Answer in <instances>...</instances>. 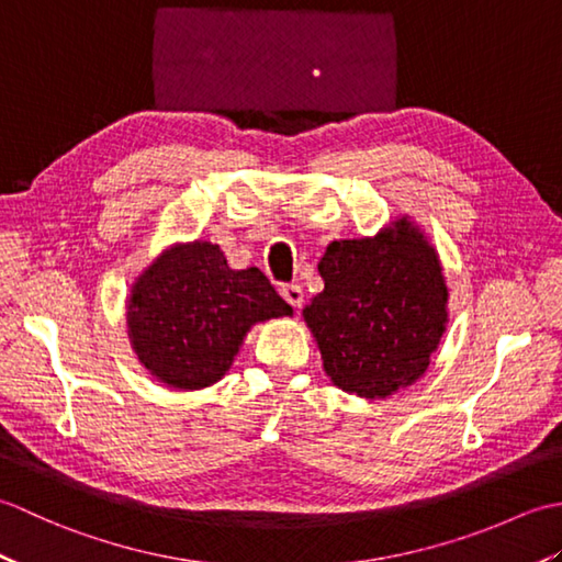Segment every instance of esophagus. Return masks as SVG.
Masks as SVG:
<instances>
[{"label": "esophagus", "mask_w": 562, "mask_h": 562, "mask_svg": "<svg viewBox=\"0 0 562 562\" xmlns=\"http://www.w3.org/2000/svg\"><path fill=\"white\" fill-rule=\"evenodd\" d=\"M280 294L284 296V302L294 308H300L304 304V290L300 288V284H282Z\"/></svg>", "instance_id": "obj_1"}]
</instances>
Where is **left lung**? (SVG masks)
Returning <instances> with one entry per match:
<instances>
[{
	"mask_svg": "<svg viewBox=\"0 0 562 562\" xmlns=\"http://www.w3.org/2000/svg\"><path fill=\"white\" fill-rule=\"evenodd\" d=\"M324 292L304 308L326 374L362 398H386L425 374L447 328L435 248L408 220L374 238L333 241L318 262Z\"/></svg>",
	"mask_w": 562,
	"mask_h": 562,
	"instance_id": "left-lung-1",
	"label": "left lung"
}]
</instances>
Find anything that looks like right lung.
I'll list each match as a JSON object with an SVG mask.
<instances>
[{
	"instance_id": "add662e5",
	"label": "right lung",
	"mask_w": 562,
	"mask_h": 562,
	"mask_svg": "<svg viewBox=\"0 0 562 562\" xmlns=\"http://www.w3.org/2000/svg\"><path fill=\"white\" fill-rule=\"evenodd\" d=\"M292 306L258 268L232 270L210 241L178 244L139 274L127 300V336L137 360L173 389L220 381L258 321Z\"/></svg>"
}]
</instances>
